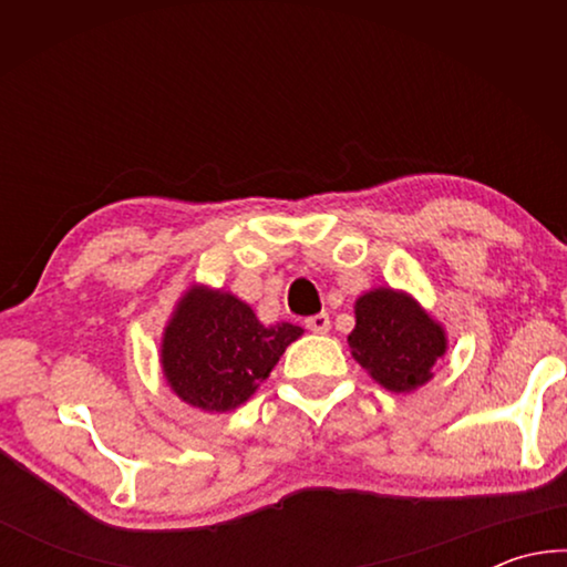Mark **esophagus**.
<instances>
[{
    "instance_id": "esophagus-1",
    "label": "esophagus",
    "mask_w": 567,
    "mask_h": 567,
    "mask_svg": "<svg viewBox=\"0 0 567 567\" xmlns=\"http://www.w3.org/2000/svg\"><path fill=\"white\" fill-rule=\"evenodd\" d=\"M307 330L310 332H318V334H324L330 330V315L328 312H320V315H312V318L305 320Z\"/></svg>"
}]
</instances>
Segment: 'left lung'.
I'll return each instance as SVG.
<instances>
[{"label": "left lung", "mask_w": 567, "mask_h": 567, "mask_svg": "<svg viewBox=\"0 0 567 567\" xmlns=\"http://www.w3.org/2000/svg\"><path fill=\"white\" fill-rule=\"evenodd\" d=\"M352 358L390 392H415L433 380L447 352V332L415 297L395 287H372L354 300Z\"/></svg>", "instance_id": "1"}]
</instances>
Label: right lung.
Here are the masks:
<instances>
[{
	"label": "right lung",
	"mask_w": 567,
	"mask_h": 567,
	"mask_svg": "<svg viewBox=\"0 0 567 567\" xmlns=\"http://www.w3.org/2000/svg\"><path fill=\"white\" fill-rule=\"evenodd\" d=\"M302 334L292 322L262 324L223 287L189 285L162 332L159 364L169 390L205 412H229L255 395Z\"/></svg>",
	"instance_id": "right-lung-1"
}]
</instances>
